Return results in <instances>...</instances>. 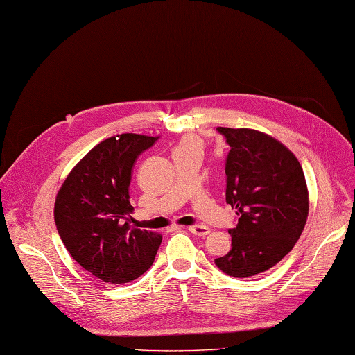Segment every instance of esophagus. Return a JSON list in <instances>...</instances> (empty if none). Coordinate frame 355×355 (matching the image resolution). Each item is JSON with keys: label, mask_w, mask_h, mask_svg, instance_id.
<instances>
[{"label": "esophagus", "mask_w": 355, "mask_h": 355, "mask_svg": "<svg viewBox=\"0 0 355 355\" xmlns=\"http://www.w3.org/2000/svg\"><path fill=\"white\" fill-rule=\"evenodd\" d=\"M189 231L195 235H201V237L210 234V228L205 225H192V226H189Z\"/></svg>", "instance_id": "1"}]
</instances>
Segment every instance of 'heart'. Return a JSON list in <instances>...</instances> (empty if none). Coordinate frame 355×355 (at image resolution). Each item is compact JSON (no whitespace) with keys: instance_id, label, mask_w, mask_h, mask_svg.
Here are the masks:
<instances>
[{"instance_id":"1","label":"heart","mask_w":355,"mask_h":355,"mask_svg":"<svg viewBox=\"0 0 355 355\" xmlns=\"http://www.w3.org/2000/svg\"><path fill=\"white\" fill-rule=\"evenodd\" d=\"M190 153H204V141L196 135H184L177 142L174 148V157L186 156V154Z\"/></svg>"}]
</instances>
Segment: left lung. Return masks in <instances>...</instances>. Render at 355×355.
Listing matches in <instances>:
<instances>
[{"mask_svg":"<svg viewBox=\"0 0 355 355\" xmlns=\"http://www.w3.org/2000/svg\"><path fill=\"white\" fill-rule=\"evenodd\" d=\"M231 147L226 157V204L239 223L230 230L232 248L216 266L232 277L275 267L293 250L309 214L302 165L284 144L253 129L217 127Z\"/></svg>","mask_w":355,"mask_h":355,"instance_id":"1","label":"left lung"}]
</instances>
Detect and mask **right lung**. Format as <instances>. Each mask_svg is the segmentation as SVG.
<instances>
[{
  "instance_id": "add662e5",
  "label": "right lung",
  "mask_w": 355,
  "mask_h": 355,
  "mask_svg": "<svg viewBox=\"0 0 355 355\" xmlns=\"http://www.w3.org/2000/svg\"><path fill=\"white\" fill-rule=\"evenodd\" d=\"M159 138L121 133L97 144L60 187L53 219L80 267L106 284L138 279L154 262L162 235L129 225L132 168Z\"/></svg>"
}]
</instances>
